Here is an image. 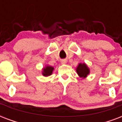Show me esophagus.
I'll return each instance as SVG.
<instances>
[{"instance_id": "esophagus-1", "label": "esophagus", "mask_w": 122, "mask_h": 122, "mask_svg": "<svg viewBox=\"0 0 122 122\" xmlns=\"http://www.w3.org/2000/svg\"><path fill=\"white\" fill-rule=\"evenodd\" d=\"M66 62H67V61L66 60V59H63V60H62V61H61V64H62V65H65V64H66Z\"/></svg>"}]
</instances>
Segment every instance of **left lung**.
Masks as SVG:
<instances>
[{"label":"left lung","mask_w":122,"mask_h":122,"mask_svg":"<svg viewBox=\"0 0 122 122\" xmlns=\"http://www.w3.org/2000/svg\"><path fill=\"white\" fill-rule=\"evenodd\" d=\"M76 71L80 78H87L90 73V69L85 63H80L76 68Z\"/></svg>","instance_id":"8db88e82"}]
</instances>
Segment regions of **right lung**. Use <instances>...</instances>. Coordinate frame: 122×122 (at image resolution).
<instances>
[{
  "instance_id": "1",
  "label": "right lung",
  "mask_w": 122,
  "mask_h": 122,
  "mask_svg": "<svg viewBox=\"0 0 122 122\" xmlns=\"http://www.w3.org/2000/svg\"><path fill=\"white\" fill-rule=\"evenodd\" d=\"M54 68L51 66H49V65H46V66L42 68V74L44 76H49L52 74Z\"/></svg>"
}]
</instances>
